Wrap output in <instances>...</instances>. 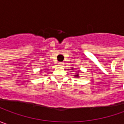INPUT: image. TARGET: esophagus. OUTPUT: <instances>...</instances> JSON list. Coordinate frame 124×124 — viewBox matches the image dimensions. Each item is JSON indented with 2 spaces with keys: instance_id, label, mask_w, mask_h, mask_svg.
<instances>
[{
  "instance_id": "34e87169",
  "label": "esophagus",
  "mask_w": 124,
  "mask_h": 124,
  "mask_svg": "<svg viewBox=\"0 0 124 124\" xmlns=\"http://www.w3.org/2000/svg\"><path fill=\"white\" fill-rule=\"evenodd\" d=\"M59 65L60 67H63L64 63H63V62H59Z\"/></svg>"
}]
</instances>
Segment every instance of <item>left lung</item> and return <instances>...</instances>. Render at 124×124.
I'll return each mask as SVG.
<instances>
[{
  "label": "left lung",
  "mask_w": 124,
  "mask_h": 124,
  "mask_svg": "<svg viewBox=\"0 0 124 124\" xmlns=\"http://www.w3.org/2000/svg\"><path fill=\"white\" fill-rule=\"evenodd\" d=\"M77 74H74V77H79V71H77Z\"/></svg>",
  "instance_id": "1"
}]
</instances>
